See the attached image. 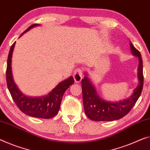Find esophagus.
<instances>
[{"label": "esophagus", "mask_w": 150, "mask_h": 150, "mask_svg": "<svg viewBox=\"0 0 150 150\" xmlns=\"http://www.w3.org/2000/svg\"><path fill=\"white\" fill-rule=\"evenodd\" d=\"M73 78L76 83H79L83 78V71L80 68H78L74 71Z\"/></svg>", "instance_id": "34e87169"}]
</instances>
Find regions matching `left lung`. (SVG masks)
Returning <instances> with one entry per match:
<instances>
[{
    "label": "left lung",
    "instance_id": "8db88e82",
    "mask_svg": "<svg viewBox=\"0 0 150 150\" xmlns=\"http://www.w3.org/2000/svg\"><path fill=\"white\" fill-rule=\"evenodd\" d=\"M129 44L132 54L137 57L139 59L137 68L138 85L134 89L132 96L127 99L117 102L107 101L101 99L97 94L96 89L87 77V74H85L84 79L81 80L83 102L85 114L91 120L97 122H109L120 120L129 112L141 95L144 85L143 62L142 55L132 42H130Z\"/></svg>",
    "mask_w": 150,
    "mask_h": 150
}]
</instances>
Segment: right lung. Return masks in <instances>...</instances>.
I'll use <instances>...</instances> for the list:
<instances>
[{
  "mask_svg": "<svg viewBox=\"0 0 150 150\" xmlns=\"http://www.w3.org/2000/svg\"><path fill=\"white\" fill-rule=\"evenodd\" d=\"M39 25V24H33L30 26L21 34L20 37L30 28ZM15 42L13 44L9 51L6 73L7 87L12 98L20 110L26 115L42 119H50L54 117L57 114L60 109L64 93L70 87V85L74 83V79L72 76H71L67 79L60 82L48 95L45 96L33 97L24 95L14 82L12 75L11 59Z\"/></svg>",
  "mask_w": 150,
  "mask_h": 150,
  "instance_id": "obj_1",
  "label": "right lung"
}]
</instances>
